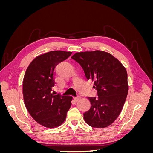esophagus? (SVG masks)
Here are the masks:
<instances>
[{
  "label": "esophagus",
  "mask_w": 153,
  "mask_h": 153,
  "mask_svg": "<svg viewBox=\"0 0 153 153\" xmlns=\"http://www.w3.org/2000/svg\"><path fill=\"white\" fill-rule=\"evenodd\" d=\"M81 97L80 96H76V97H74V99H75V100L76 101H78L79 100H80Z\"/></svg>",
  "instance_id": "esophagus-1"
}]
</instances>
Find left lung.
Wrapping results in <instances>:
<instances>
[{"label": "left lung", "mask_w": 153, "mask_h": 153, "mask_svg": "<svg viewBox=\"0 0 153 153\" xmlns=\"http://www.w3.org/2000/svg\"><path fill=\"white\" fill-rule=\"evenodd\" d=\"M71 58L80 64L87 79L94 82L98 95L87 98L91 108L84 114L85 123L96 128L110 126L121 114L127 97L126 68L112 54L101 50L77 52Z\"/></svg>", "instance_id": "obj_1"}]
</instances>
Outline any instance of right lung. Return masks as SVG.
<instances>
[{"label": "right lung", "instance_id": "right-lung-1", "mask_svg": "<svg viewBox=\"0 0 153 153\" xmlns=\"http://www.w3.org/2000/svg\"><path fill=\"white\" fill-rule=\"evenodd\" d=\"M71 52L50 51L38 55L27 67L23 80V96L27 110L38 124L48 128L58 127L66 118L72 96L52 93L55 68Z\"/></svg>", "mask_w": 153, "mask_h": 153}]
</instances>
